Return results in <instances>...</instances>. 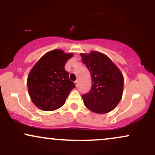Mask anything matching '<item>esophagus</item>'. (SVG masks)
Here are the masks:
<instances>
[{
	"mask_svg": "<svg viewBox=\"0 0 155 155\" xmlns=\"http://www.w3.org/2000/svg\"><path fill=\"white\" fill-rule=\"evenodd\" d=\"M74 83H75V84H76V87H79V81H78L77 80H76V81L75 82H74Z\"/></svg>",
	"mask_w": 155,
	"mask_h": 155,
	"instance_id": "1",
	"label": "esophagus"
}]
</instances>
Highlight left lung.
Instances as JSON below:
<instances>
[{
	"label": "left lung",
	"mask_w": 155,
	"mask_h": 155,
	"mask_svg": "<svg viewBox=\"0 0 155 155\" xmlns=\"http://www.w3.org/2000/svg\"><path fill=\"white\" fill-rule=\"evenodd\" d=\"M81 56L92 77L91 89L81 95L85 106L97 114L112 111L122 98L124 85L122 73L106 55L98 51Z\"/></svg>",
	"instance_id": "8db88e82"
}]
</instances>
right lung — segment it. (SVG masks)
I'll return each instance as SVG.
<instances>
[{
	"mask_svg": "<svg viewBox=\"0 0 155 155\" xmlns=\"http://www.w3.org/2000/svg\"><path fill=\"white\" fill-rule=\"evenodd\" d=\"M72 53L60 49L45 54L33 66L28 77L30 97L37 107L44 111H54L63 106L75 84L68 79L65 70Z\"/></svg>",
	"mask_w": 155,
	"mask_h": 155,
	"instance_id": "right-lung-1",
	"label": "right lung"
}]
</instances>
